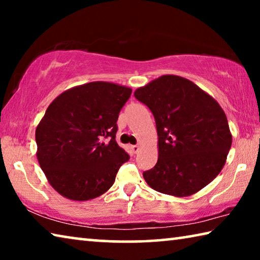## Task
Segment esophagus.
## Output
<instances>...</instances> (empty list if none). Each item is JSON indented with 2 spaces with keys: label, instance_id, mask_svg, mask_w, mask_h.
I'll return each mask as SVG.
<instances>
[{
  "label": "esophagus",
  "instance_id": "obj_1",
  "mask_svg": "<svg viewBox=\"0 0 260 260\" xmlns=\"http://www.w3.org/2000/svg\"><path fill=\"white\" fill-rule=\"evenodd\" d=\"M131 149H132V151L136 153L140 150V146H139V144H135V146H131Z\"/></svg>",
  "mask_w": 260,
  "mask_h": 260
}]
</instances>
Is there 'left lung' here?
<instances>
[{"label":"left lung","instance_id":"1","mask_svg":"<svg viewBox=\"0 0 260 260\" xmlns=\"http://www.w3.org/2000/svg\"><path fill=\"white\" fill-rule=\"evenodd\" d=\"M151 110L158 135V160L143 172L156 191L187 197L222 170L232 146L227 117L212 96L186 78L166 74L134 91Z\"/></svg>","mask_w":260,"mask_h":260}]
</instances>
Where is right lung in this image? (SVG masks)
<instances>
[{
    "label": "right lung",
    "instance_id": "obj_1",
    "mask_svg": "<svg viewBox=\"0 0 260 260\" xmlns=\"http://www.w3.org/2000/svg\"><path fill=\"white\" fill-rule=\"evenodd\" d=\"M131 94V88L113 82H88L63 91L46 110L35 131L37 157L48 182L65 199L101 196L129 159L116 133Z\"/></svg>",
    "mask_w": 260,
    "mask_h": 260
}]
</instances>
